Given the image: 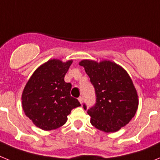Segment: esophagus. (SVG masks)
<instances>
[{"label":"esophagus","instance_id":"esophagus-1","mask_svg":"<svg viewBox=\"0 0 160 160\" xmlns=\"http://www.w3.org/2000/svg\"><path fill=\"white\" fill-rule=\"evenodd\" d=\"M78 101L80 102V103H81V104H82V102H83V98H82V97H79V98H78Z\"/></svg>","mask_w":160,"mask_h":160}]
</instances>
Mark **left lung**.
Here are the masks:
<instances>
[{"label":"left lung","mask_w":160,"mask_h":160,"mask_svg":"<svg viewBox=\"0 0 160 160\" xmlns=\"http://www.w3.org/2000/svg\"><path fill=\"white\" fill-rule=\"evenodd\" d=\"M85 68L95 90L96 102L87 110L90 122L104 132H115L135 116L138 105V95L129 74L121 66L110 61L98 63L83 60Z\"/></svg>","instance_id":"left-lung-1"}]
</instances>
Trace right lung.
<instances>
[{
  "label": "right lung",
  "mask_w": 160,
  "mask_h": 160,
  "mask_svg": "<svg viewBox=\"0 0 160 160\" xmlns=\"http://www.w3.org/2000/svg\"><path fill=\"white\" fill-rule=\"evenodd\" d=\"M72 60L53 59L38 67L22 93V108L37 127L45 131L57 129L67 121V115L81 104L70 95L72 85L64 78Z\"/></svg>",
  "instance_id": "1"
}]
</instances>
